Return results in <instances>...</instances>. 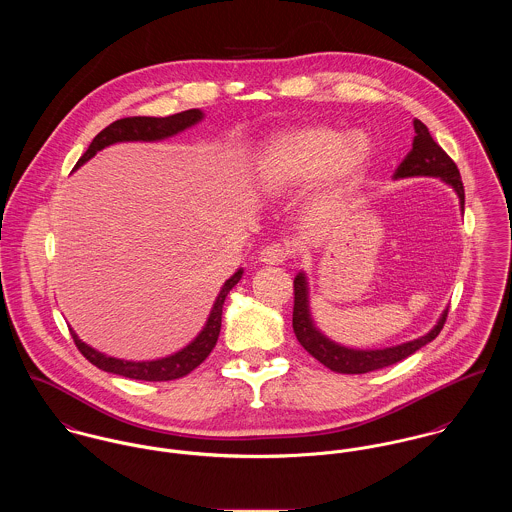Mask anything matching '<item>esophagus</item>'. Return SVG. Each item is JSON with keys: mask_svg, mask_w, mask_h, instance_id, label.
<instances>
[{"mask_svg": "<svg viewBox=\"0 0 512 512\" xmlns=\"http://www.w3.org/2000/svg\"><path fill=\"white\" fill-rule=\"evenodd\" d=\"M288 246L284 244H268L264 246L260 252H258V262L262 264H270V266H278V264H284L288 260Z\"/></svg>", "mask_w": 512, "mask_h": 512, "instance_id": "34e87169", "label": "esophagus"}]
</instances>
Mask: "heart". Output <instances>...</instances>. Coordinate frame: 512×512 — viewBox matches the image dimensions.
Here are the masks:
<instances>
[{"instance_id":"heart-1","label":"heart","mask_w":512,"mask_h":512,"mask_svg":"<svg viewBox=\"0 0 512 512\" xmlns=\"http://www.w3.org/2000/svg\"><path fill=\"white\" fill-rule=\"evenodd\" d=\"M365 132L343 134L303 126L268 140L256 157V181L266 195H284L315 181V199L327 201L355 183L372 159Z\"/></svg>"}]
</instances>
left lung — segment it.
Masks as SVG:
<instances>
[{
	"label": "left lung",
	"instance_id": "8db88e82",
	"mask_svg": "<svg viewBox=\"0 0 512 512\" xmlns=\"http://www.w3.org/2000/svg\"><path fill=\"white\" fill-rule=\"evenodd\" d=\"M414 142L410 153L404 157V161L398 165L394 179H406V177H438L443 183H447L459 197V205L463 211L465 205V191L461 183V175L453 159L434 142L430 130L420 120H414ZM293 333L301 347L315 357L321 365L343 372V374H365L370 370H378L384 366L396 365L402 359L414 355L424 345L432 343L443 329V323L447 319V309L439 315L438 323L432 331H428L424 337H418L414 341L386 347V349H349L343 347L329 337H325L313 323L311 311H309V288L307 278L303 272H299L293 280Z\"/></svg>",
	"mask_w": 512,
	"mask_h": 512
}]
</instances>
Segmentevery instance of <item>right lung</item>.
I'll list each match as a JSON object with an SVG mask.
<instances>
[{"label": "right lung", "mask_w": 512, "mask_h": 512, "mask_svg": "<svg viewBox=\"0 0 512 512\" xmlns=\"http://www.w3.org/2000/svg\"><path fill=\"white\" fill-rule=\"evenodd\" d=\"M205 118V114L199 108L193 110H185L167 118H149V116H134V118H122L112 122L108 128H104L84 151V155L76 161L74 169H78L80 165H84L88 159H92L100 149L112 146V144H122V142H159L165 138H171L195 124H199ZM244 270H236L220 288L219 295L213 303V309L207 317L205 327L201 329V333L181 351L163 357V359H155V361H124V359H116V357H108L96 349H92L90 345L82 343L78 339V335L71 329L74 345L78 347V351L92 363L98 366L100 370L112 372V374H120L126 378H134V380H147V382H161V380H175L181 378L185 374H189L191 370H195L201 365L211 351L215 349L217 341H219L220 321H222V305L228 292L240 282Z\"/></svg>", "instance_id": "obj_1"}]
</instances>
